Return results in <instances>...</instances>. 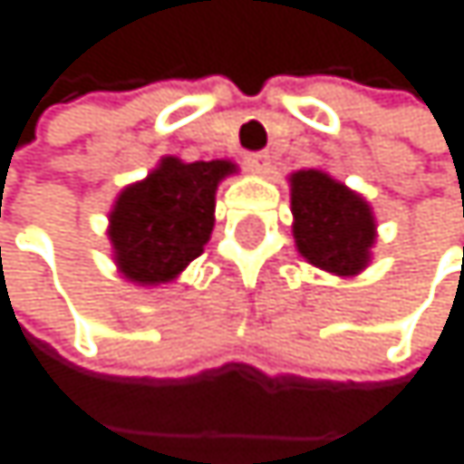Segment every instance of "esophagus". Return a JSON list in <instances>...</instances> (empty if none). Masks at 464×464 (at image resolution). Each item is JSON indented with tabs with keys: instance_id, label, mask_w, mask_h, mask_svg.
<instances>
[{
	"instance_id": "obj_1",
	"label": "esophagus",
	"mask_w": 464,
	"mask_h": 464,
	"mask_svg": "<svg viewBox=\"0 0 464 464\" xmlns=\"http://www.w3.org/2000/svg\"><path fill=\"white\" fill-rule=\"evenodd\" d=\"M245 164L253 172H266V167H270V152H247Z\"/></svg>"
}]
</instances>
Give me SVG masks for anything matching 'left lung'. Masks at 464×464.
Segmentation results:
<instances>
[{
  "instance_id": "left-lung-1",
  "label": "left lung",
  "mask_w": 464,
  "mask_h": 464,
  "mask_svg": "<svg viewBox=\"0 0 464 464\" xmlns=\"http://www.w3.org/2000/svg\"><path fill=\"white\" fill-rule=\"evenodd\" d=\"M289 186L297 253L325 273L359 276L376 242V217L367 200L320 169L295 172Z\"/></svg>"
}]
</instances>
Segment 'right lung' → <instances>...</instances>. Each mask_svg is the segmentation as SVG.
I'll return each instance as SVG.
<instances>
[{"label":"right lung","mask_w":464,"mask_h":464,"mask_svg":"<svg viewBox=\"0 0 464 464\" xmlns=\"http://www.w3.org/2000/svg\"><path fill=\"white\" fill-rule=\"evenodd\" d=\"M234 172L230 161L183 164L167 155L144 180L124 188L108 227L119 273L139 286L175 281L208 245L217 186Z\"/></svg>","instance_id":"obj_1"}]
</instances>
